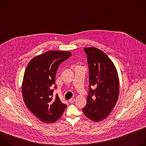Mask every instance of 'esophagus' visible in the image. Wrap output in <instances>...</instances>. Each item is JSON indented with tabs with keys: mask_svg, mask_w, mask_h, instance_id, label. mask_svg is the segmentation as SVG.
Segmentation results:
<instances>
[{
	"mask_svg": "<svg viewBox=\"0 0 146 146\" xmlns=\"http://www.w3.org/2000/svg\"><path fill=\"white\" fill-rule=\"evenodd\" d=\"M74 101H75V99H74V98H72V99H70L69 100V102L70 103H73V102H74Z\"/></svg>",
	"mask_w": 146,
	"mask_h": 146,
	"instance_id": "34e87169",
	"label": "esophagus"
}]
</instances>
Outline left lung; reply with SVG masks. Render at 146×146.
<instances>
[{
	"instance_id": "left-lung-1",
	"label": "left lung",
	"mask_w": 146,
	"mask_h": 146,
	"mask_svg": "<svg viewBox=\"0 0 146 146\" xmlns=\"http://www.w3.org/2000/svg\"><path fill=\"white\" fill-rule=\"evenodd\" d=\"M84 49L90 69V91L82 111L91 120L99 122L108 117L117 102L119 93L118 74L113 61L105 52L94 47ZM93 96H96L94 100L92 98Z\"/></svg>"
}]
</instances>
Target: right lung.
<instances>
[{
  "mask_svg": "<svg viewBox=\"0 0 146 146\" xmlns=\"http://www.w3.org/2000/svg\"><path fill=\"white\" fill-rule=\"evenodd\" d=\"M71 55L67 51H48L33 57L27 66L22 83L23 99L28 109L43 122L56 121L66 108L58 94L53 96L51 87L58 66Z\"/></svg>",
  "mask_w": 146,
  "mask_h": 146,
  "instance_id": "add662e5",
  "label": "right lung"
}]
</instances>
